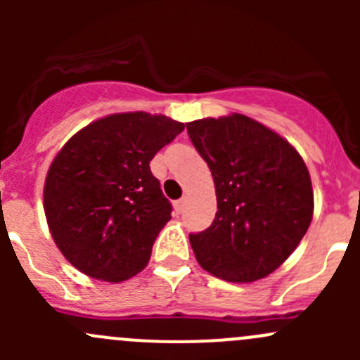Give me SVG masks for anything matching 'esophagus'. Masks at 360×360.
Returning <instances> with one entry per match:
<instances>
[{
    "instance_id": "obj_1",
    "label": "esophagus",
    "mask_w": 360,
    "mask_h": 360,
    "mask_svg": "<svg viewBox=\"0 0 360 360\" xmlns=\"http://www.w3.org/2000/svg\"><path fill=\"white\" fill-rule=\"evenodd\" d=\"M183 209H184V198H181V200L174 202V210H176L177 214L183 212Z\"/></svg>"
}]
</instances>
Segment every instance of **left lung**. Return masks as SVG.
I'll use <instances>...</instances> for the list:
<instances>
[{
    "instance_id": "1",
    "label": "left lung",
    "mask_w": 360,
    "mask_h": 360,
    "mask_svg": "<svg viewBox=\"0 0 360 360\" xmlns=\"http://www.w3.org/2000/svg\"><path fill=\"white\" fill-rule=\"evenodd\" d=\"M214 177L217 212L190 242L203 270L254 282L277 270L307 233L314 191L303 158L278 134L244 115L186 123Z\"/></svg>"
}]
</instances>
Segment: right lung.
Masks as SVG:
<instances>
[{
	"label": "right lung",
	"instance_id": "obj_1",
	"mask_svg": "<svg viewBox=\"0 0 360 360\" xmlns=\"http://www.w3.org/2000/svg\"><path fill=\"white\" fill-rule=\"evenodd\" d=\"M184 123L150 112H118L64 144L43 191L50 233L64 257L92 278L122 282L148 264L172 205L150 162Z\"/></svg>",
	"mask_w": 360,
	"mask_h": 360
}]
</instances>
